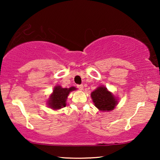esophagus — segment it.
Returning a JSON list of instances; mask_svg holds the SVG:
<instances>
[{
    "label": "esophagus",
    "instance_id": "1",
    "mask_svg": "<svg viewBox=\"0 0 160 160\" xmlns=\"http://www.w3.org/2000/svg\"><path fill=\"white\" fill-rule=\"evenodd\" d=\"M77 88L80 89V90H82L83 88H84V86H83V84H78L77 85Z\"/></svg>",
    "mask_w": 160,
    "mask_h": 160
}]
</instances>
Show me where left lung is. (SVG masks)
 <instances>
[{
    "label": "left lung",
    "mask_w": 160,
    "mask_h": 160,
    "mask_svg": "<svg viewBox=\"0 0 160 160\" xmlns=\"http://www.w3.org/2000/svg\"><path fill=\"white\" fill-rule=\"evenodd\" d=\"M95 106L100 111H111L118 102L110 92L104 87H99L91 94Z\"/></svg>",
    "instance_id": "8db88e82"
}]
</instances>
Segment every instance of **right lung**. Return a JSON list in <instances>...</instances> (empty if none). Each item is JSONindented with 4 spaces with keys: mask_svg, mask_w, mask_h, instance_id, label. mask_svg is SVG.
Wrapping results in <instances>:
<instances>
[{
    "mask_svg": "<svg viewBox=\"0 0 160 160\" xmlns=\"http://www.w3.org/2000/svg\"><path fill=\"white\" fill-rule=\"evenodd\" d=\"M76 90L75 87H72L71 88H62L60 86L54 87L53 93L50 96L48 105L52 109H60L66 106V99L70 92Z\"/></svg>",
    "mask_w": 160,
    "mask_h": 160,
    "instance_id": "obj_1",
    "label": "right lung"
}]
</instances>
